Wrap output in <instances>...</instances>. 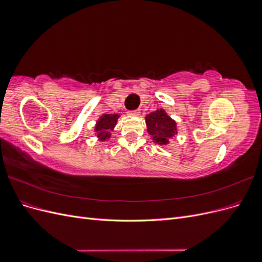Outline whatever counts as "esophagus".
<instances>
[{
  "mask_svg": "<svg viewBox=\"0 0 262 262\" xmlns=\"http://www.w3.org/2000/svg\"><path fill=\"white\" fill-rule=\"evenodd\" d=\"M131 116H140V114H141V112L139 109H137V110H133V112H130L129 113Z\"/></svg>",
  "mask_w": 262,
  "mask_h": 262,
  "instance_id": "34e87169",
  "label": "esophagus"
}]
</instances>
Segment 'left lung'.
Masks as SVG:
<instances>
[{"label":"left lung","mask_w":262,"mask_h":262,"mask_svg":"<svg viewBox=\"0 0 262 262\" xmlns=\"http://www.w3.org/2000/svg\"><path fill=\"white\" fill-rule=\"evenodd\" d=\"M147 132L152 136L154 143L166 145L169 140L177 134V123L166 114L164 109L148 114L145 117Z\"/></svg>","instance_id":"obj_1"}]
</instances>
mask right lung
Wrapping results in <instances>:
<instances>
[{
	"label": "right lung",
	"instance_id": "right-lung-1",
	"mask_svg": "<svg viewBox=\"0 0 262 262\" xmlns=\"http://www.w3.org/2000/svg\"><path fill=\"white\" fill-rule=\"evenodd\" d=\"M119 117L120 116L116 114H105L100 116L98 121L96 122V125H95V132H96V136L99 141L104 142L110 138Z\"/></svg>",
	"mask_w": 262,
	"mask_h": 262
}]
</instances>
